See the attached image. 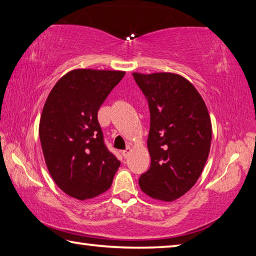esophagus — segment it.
Segmentation results:
<instances>
[{"instance_id": "esophagus-1", "label": "esophagus", "mask_w": 256, "mask_h": 256, "mask_svg": "<svg viewBox=\"0 0 256 256\" xmlns=\"http://www.w3.org/2000/svg\"><path fill=\"white\" fill-rule=\"evenodd\" d=\"M131 152H132V148H130V146H128L126 148H125V150L122 151V156H123L124 158H128V156H130V153H131Z\"/></svg>"}]
</instances>
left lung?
<instances>
[{"mask_svg": "<svg viewBox=\"0 0 256 256\" xmlns=\"http://www.w3.org/2000/svg\"><path fill=\"white\" fill-rule=\"evenodd\" d=\"M150 108L151 166L138 184L153 199L174 202L192 188L210 150L212 122L202 97L172 72H133Z\"/></svg>", "mask_w": 256, "mask_h": 256, "instance_id": "1", "label": "left lung"}]
</instances>
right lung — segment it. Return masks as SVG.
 Wrapping results in <instances>:
<instances>
[{
	"label": "right lung",
	"mask_w": 256,
	"mask_h": 256,
	"mask_svg": "<svg viewBox=\"0 0 256 256\" xmlns=\"http://www.w3.org/2000/svg\"><path fill=\"white\" fill-rule=\"evenodd\" d=\"M124 72L75 69L56 82L46 100L39 136L56 184L80 200L112 184L120 162L104 143L97 113Z\"/></svg>",
	"instance_id": "right-lung-1"
}]
</instances>
